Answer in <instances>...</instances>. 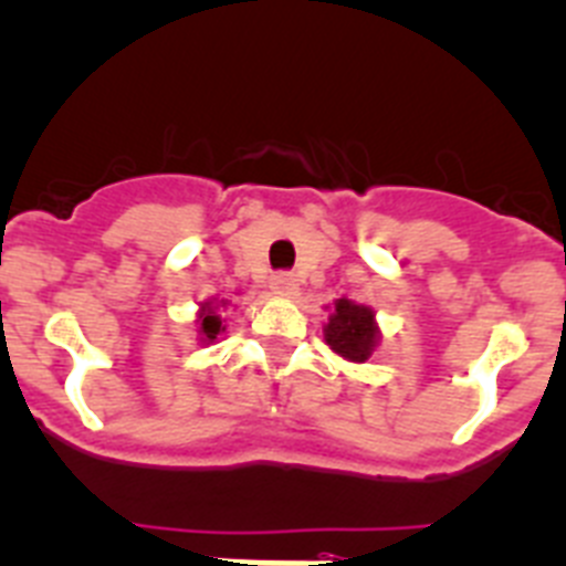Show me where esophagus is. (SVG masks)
<instances>
[{
	"label": "esophagus",
	"mask_w": 566,
	"mask_h": 566,
	"mask_svg": "<svg viewBox=\"0 0 566 566\" xmlns=\"http://www.w3.org/2000/svg\"><path fill=\"white\" fill-rule=\"evenodd\" d=\"M271 290L276 295H295V290H298V279H295L293 273L282 271L276 273V276H271Z\"/></svg>",
	"instance_id": "esophagus-1"
}]
</instances>
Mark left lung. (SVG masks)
<instances>
[{
  "label": "left lung",
  "instance_id": "1",
  "mask_svg": "<svg viewBox=\"0 0 566 566\" xmlns=\"http://www.w3.org/2000/svg\"><path fill=\"white\" fill-rule=\"evenodd\" d=\"M378 338L380 329L375 324V310L349 302V298L335 302V310L329 313L327 324H324V340H327L333 353L353 360V364H364L375 353Z\"/></svg>",
  "mask_w": 566,
  "mask_h": 566
}]
</instances>
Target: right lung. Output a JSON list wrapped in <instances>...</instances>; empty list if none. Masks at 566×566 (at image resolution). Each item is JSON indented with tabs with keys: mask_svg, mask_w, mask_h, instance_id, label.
<instances>
[{
	"mask_svg": "<svg viewBox=\"0 0 566 566\" xmlns=\"http://www.w3.org/2000/svg\"><path fill=\"white\" fill-rule=\"evenodd\" d=\"M226 298L222 302H206L202 304L200 315H197V333H200V340L202 344H213L217 340V335L226 333V327H222V318H220V307H226Z\"/></svg>",
	"mask_w": 566,
	"mask_h": 566,
	"instance_id": "right-lung-1",
	"label": "right lung"
}]
</instances>
